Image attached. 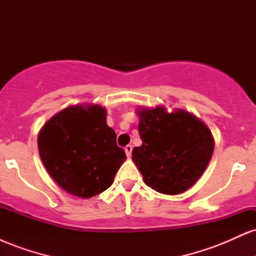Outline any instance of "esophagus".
<instances>
[{
    "instance_id": "obj_1",
    "label": "esophagus",
    "mask_w": 256,
    "mask_h": 256,
    "mask_svg": "<svg viewBox=\"0 0 256 256\" xmlns=\"http://www.w3.org/2000/svg\"><path fill=\"white\" fill-rule=\"evenodd\" d=\"M125 152H126V155H128V158L131 156V154H132V146L131 144L125 146Z\"/></svg>"
}]
</instances>
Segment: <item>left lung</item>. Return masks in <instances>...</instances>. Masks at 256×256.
<instances>
[{"instance_id": "1", "label": "left lung", "mask_w": 256, "mask_h": 256, "mask_svg": "<svg viewBox=\"0 0 256 256\" xmlns=\"http://www.w3.org/2000/svg\"><path fill=\"white\" fill-rule=\"evenodd\" d=\"M142 146L132 150V161L144 183L165 195H179L204 174L214 150L208 126L184 110L165 106L138 107Z\"/></svg>"}]
</instances>
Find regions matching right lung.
<instances>
[{
    "label": "right lung",
    "instance_id": "obj_1",
    "mask_svg": "<svg viewBox=\"0 0 256 256\" xmlns=\"http://www.w3.org/2000/svg\"><path fill=\"white\" fill-rule=\"evenodd\" d=\"M100 104H76L52 116L38 134V152L49 176L66 192L89 198L104 192L126 160Z\"/></svg>",
    "mask_w": 256,
    "mask_h": 256
}]
</instances>
